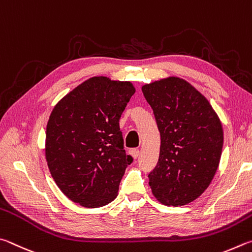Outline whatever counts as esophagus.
Returning <instances> with one entry per match:
<instances>
[{"mask_svg":"<svg viewBox=\"0 0 252 252\" xmlns=\"http://www.w3.org/2000/svg\"><path fill=\"white\" fill-rule=\"evenodd\" d=\"M129 155H131V157H133L134 159H136V158H138V156H139V151L136 148L129 149Z\"/></svg>","mask_w":252,"mask_h":252,"instance_id":"obj_1","label":"esophagus"}]
</instances>
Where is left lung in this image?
<instances>
[{
	"label": "left lung",
	"mask_w": 252,
	"mask_h": 252,
	"mask_svg": "<svg viewBox=\"0 0 252 252\" xmlns=\"http://www.w3.org/2000/svg\"><path fill=\"white\" fill-rule=\"evenodd\" d=\"M142 91L160 133L159 158L148 175L153 195L162 205H187L209 187L218 169L221 122L208 99L183 78H161Z\"/></svg>",
	"instance_id": "8db88e82"
}]
</instances>
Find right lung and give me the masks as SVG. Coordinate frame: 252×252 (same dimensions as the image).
Here are the masks:
<instances>
[{
    "mask_svg": "<svg viewBox=\"0 0 252 252\" xmlns=\"http://www.w3.org/2000/svg\"><path fill=\"white\" fill-rule=\"evenodd\" d=\"M135 92L130 82L94 76L54 106L46 126L45 158L68 199L99 208L117 197L133 161L124 149L119 118Z\"/></svg>",
    "mask_w": 252,
    "mask_h": 252,
    "instance_id": "obj_1",
    "label": "right lung"
}]
</instances>
